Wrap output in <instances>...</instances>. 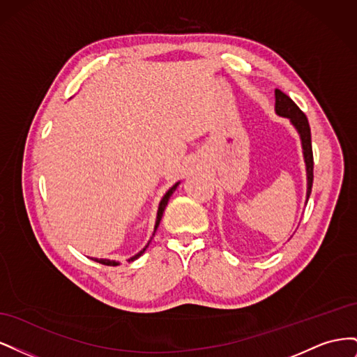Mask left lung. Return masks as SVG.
<instances>
[{
	"instance_id": "8db88e82",
	"label": "left lung",
	"mask_w": 357,
	"mask_h": 357,
	"mask_svg": "<svg viewBox=\"0 0 357 357\" xmlns=\"http://www.w3.org/2000/svg\"><path fill=\"white\" fill-rule=\"evenodd\" d=\"M275 113L282 117H287L290 123L295 126L299 134L302 153H304L305 168H307V201L311 195L312 188V168H314V160H312V147H311V131L307 116L301 112L299 107L291 101L289 96L280 89H275Z\"/></svg>"
}]
</instances>
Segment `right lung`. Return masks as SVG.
Returning <instances> with one entry per match:
<instances>
[{"label":"right lung","instance_id":"1","mask_svg":"<svg viewBox=\"0 0 357 357\" xmlns=\"http://www.w3.org/2000/svg\"><path fill=\"white\" fill-rule=\"evenodd\" d=\"M177 186H178V183H176V185L172 186V188L165 193L164 198L160 199V202H159V208H158V215H156V223H155V231L158 229L159 222H160V219H162V214H164V210H165V207H167V204H168V201H169V198H171L172 193H174V190L177 189ZM146 248H147V245L143 248L142 252L137 253L135 256H132L131 259H129V261H135V259H138L139 256H142V255L146 252ZM92 259H93L95 262L102 264V265H107V266H116V265H119V262H116V261H110V259H96V257H92Z\"/></svg>","mask_w":357,"mask_h":357}]
</instances>
